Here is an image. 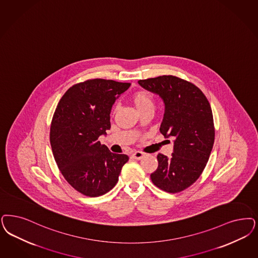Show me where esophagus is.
Listing matches in <instances>:
<instances>
[{
	"mask_svg": "<svg viewBox=\"0 0 258 258\" xmlns=\"http://www.w3.org/2000/svg\"><path fill=\"white\" fill-rule=\"evenodd\" d=\"M144 153H143L142 151H134V153H133V157H134V159H136V160H140V159H142L143 157H144Z\"/></svg>",
	"mask_w": 258,
	"mask_h": 258,
	"instance_id": "obj_1",
	"label": "esophagus"
}]
</instances>
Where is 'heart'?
Listing matches in <instances>:
<instances>
[{
	"label": "heart",
	"instance_id": "b5f03b06",
	"mask_svg": "<svg viewBox=\"0 0 258 258\" xmlns=\"http://www.w3.org/2000/svg\"><path fill=\"white\" fill-rule=\"evenodd\" d=\"M133 101L134 105L141 112L146 109H153L154 107V99L151 93L147 90H138L133 95ZM117 110V106L113 107V112Z\"/></svg>",
	"mask_w": 258,
	"mask_h": 258
}]
</instances>
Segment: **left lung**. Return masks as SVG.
Instances as JSON below:
<instances>
[{
    "label": "left lung",
    "mask_w": 258,
    "mask_h": 258,
    "mask_svg": "<svg viewBox=\"0 0 258 258\" xmlns=\"http://www.w3.org/2000/svg\"><path fill=\"white\" fill-rule=\"evenodd\" d=\"M138 83L163 99L161 134L174 138L170 158L157 154L158 168L151 173V181L169 194L183 191L200 177L213 150L215 133L211 105L195 84L173 75Z\"/></svg>",
    "instance_id": "left-lung-1"
}]
</instances>
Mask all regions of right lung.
Instances as JSON below:
<instances>
[{
  "label": "right lung",
  "instance_id": "obj_1",
  "mask_svg": "<svg viewBox=\"0 0 258 258\" xmlns=\"http://www.w3.org/2000/svg\"><path fill=\"white\" fill-rule=\"evenodd\" d=\"M131 83L89 79L60 99L50 124L54 159L71 187L84 196H103L114 187L125 154L112 153L99 137L110 128V110Z\"/></svg>",
  "mask_w": 258,
  "mask_h": 258
}]
</instances>
